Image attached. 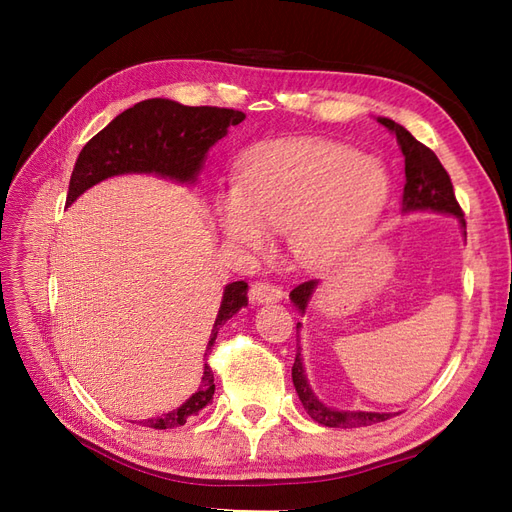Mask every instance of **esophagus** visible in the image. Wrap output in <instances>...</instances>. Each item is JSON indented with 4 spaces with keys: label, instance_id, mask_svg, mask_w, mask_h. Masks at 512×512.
<instances>
[{
    "label": "esophagus",
    "instance_id": "obj_1",
    "mask_svg": "<svg viewBox=\"0 0 512 512\" xmlns=\"http://www.w3.org/2000/svg\"><path fill=\"white\" fill-rule=\"evenodd\" d=\"M282 288L275 286L271 282H256L252 284L250 288V301L254 305H260V303H271V301H280L282 299Z\"/></svg>",
    "mask_w": 512,
    "mask_h": 512
}]
</instances>
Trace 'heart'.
<instances>
[{
	"label": "heart",
	"instance_id": "heart-1",
	"mask_svg": "<svg viewBox=\"0 0 512 512\" xmlns=\"http://www.w3.org/2000/svg\"><path fill=\"white\" fill-rule=\"evenodd\" d=\"M389 179L376 158L327 141H286L245 164L239 190L220 196L224 235L262 250L269 230H290L303 265H318L359 239L376 220Z\"/></svg>",
	"mask_w": 512,
	"mask_h": 512
}]
</instances>
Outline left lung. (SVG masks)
I'll return each mask as SVG.
<instances>
[{"instance_id":"1","label":"left lung","mask_w":512,"mask_h":512,"mask_svg":"<svg viewBox=\"0 0 512 512\" xmlns=\"http://www.w3.org/2000/svg\"><path fill=\"white\" fill-rule=\"evenodd\" d=\"M382 126L395 132L397 143L401 147V153H404V162H406V185H404V211H416V209H431V211H440V213H451L457 215V218H463V209L459 207L451 177H448L446 168L438 160L436 153H433L427 145L418 143L416 138L404 128L395 123L393 119H380ZM316 280H309L299 284L290 292L292 303L297 305L301 312H305V305L312 297V292L316 288ZM299 329V324H297ZM297 356H294V365H292V382L294 389L299 393V399L307 414L314 418L316 423L327 425V427H367L374 423L389 421L395 414H380V412H339L333 408H327L316 399L312 393L305 378L303 371V361H301V348L297 344Z\"/></svg>"}]
</instances>
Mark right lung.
Instances as JSON below:
<instances>
[{
	"instance_id": "add662e5",
	"label": "right lung",
	"mask_w": 512,
	"mask_h": 512,
	"mask_svg": "<svg viewBox=\"0 0 512 512\" xmlns=\"http://www.w3.org/2000/svg\"><path fill=\"white\" fill-rule=\"evenodd\" d=\"M245 113L218 106H183L173 100L151 98L134 104L117 115L79 153L74 164L66 205H72L91 185L123 173H158L177 181H194L211 145L239 126ZM247 305V284L232 282L224 290L222 307L215 318L209 352L226 320ZM213 371L205 363L198 391L173 412L149 418L143 425L151 429H173L185 425L213 399Z\"/></svg>"
}]
</instances>
